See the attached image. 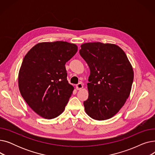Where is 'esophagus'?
Segmentation results:
<instances>
[{"label":"esophagus","instance_id":"34e87169","mask_svg":"<svg viewBox=\"0 0 155 155\" xmlns=\"http://www.w3.org/2000/svg\"><path fill=\"white\" fill-rule=\"evenodd\" d=\"M83 87H84V86L82 83H79L76 85V88L77 90H81V89H82Z\"/></svg>","mask_w":155,"mask_h":155}]
</instances>
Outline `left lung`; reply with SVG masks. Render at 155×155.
Wrapping results in <instances>:
<instances>
[{
    "instance_id": "1",
    "label": "left lung",
    "mask_w": 155,
    "mask_h": 155,
    "mask_svg": "<svg viewBox=\"0 0 155 155\" xmlns=\"http://www.w3.org/2000/svg\"><path fill=\"white\" fill-rule=\"evenodd\" d=\"M80 54L91 70L87 114L103 120L112 117L124 105L131 91L134 71L131 63L116 45L100 42L81 45Z\"/></svg>"
}]
</instances>
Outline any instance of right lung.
I'll return each mask as SVG.
<instances>
[{
	"label": "right lung",
	"instance_id": "1",
	"mask_svg": "<svg viewBox=\"0 0 155 155\" xmlns=\"http://www.w3.org/2000/svg\"><path fill=\"white\" fill-rule=\"evenodd\" d=\"M66 41L43 42L24 56L19 71L20 93L37 114L54 119L64 111L74 87L68 84L65 63L77 52Z\"/></svg>",
	"mask_w": 155,
	"mask_h": 155
}]
</instances>
